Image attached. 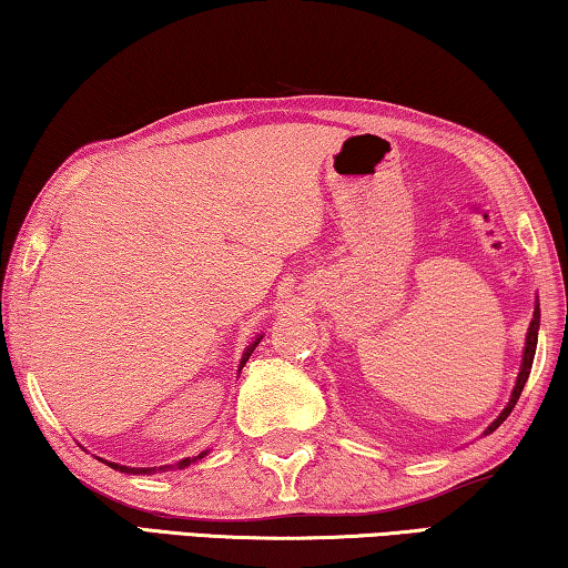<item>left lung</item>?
Returning <instances> with one entry per match:
<instances>
[{"label": "left lung", "instance_id": "left-lung-1", "mask_svg": "<svg viewBox=\"0 0 568 568\" xmlns=\"http://www.w3.org/2000/svg\"><path fill=\"white\" fill-rule=\"evenodd\" d=\"M538 318H541V315H538V305H536V311H534V321H531V325H528V335H526V351H524L521 371H518L516 386H514V393H511V400H508V406L501 410V416H498V418L491 423V426L486 428V436H488V434H494V430H496L498 426H501V423L508 418V413L514 410L516 400H518V396H521V390H524V386H526V381H528V373H531V365H534L536 341H538Z\"/></svg>", "mask_w": 568, "mask_h": 568}]
</instances>
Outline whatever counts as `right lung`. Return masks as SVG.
I'll use <instances>...</instances> for the list:
<instances>
[{
	"label": "right lung",
	"instance_id": "obj_1",
	"mask_svg": "<svg viewBox=\"0 0 568 568\" xmlns=\"http://www.w3.org/2000/svg\"><path fill=\"white\" fill-rule=\"evenodd\" d=\"M261 338H263V335H261ZM261 338H257L253 345H250V348L243 353V361H240V371H243V365L247 363V358H250V355H253V351H255V345L257 343H261ZM205 456V450H203V454H200L197 458H203ZM108 466H112V468H118V470H124V474H142V470H145V474H148V470L150 468H128V466H118V464H108ZM180 468L182 466H190V458H185V460H180V464H178ZM152 470H155V468H152Z\"/></svg>",
	"mask_w": 568,
	"mask_h": 568
}]
</instances>
